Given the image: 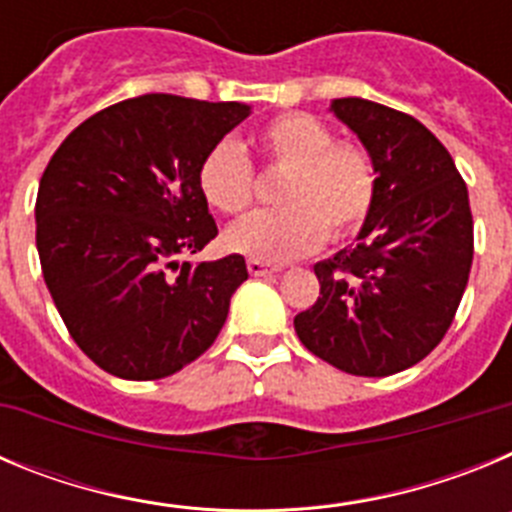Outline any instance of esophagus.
Listing matches in <instances>:
<instances>
[{"label":"esophagus","instance_id":"obj_1","mask_svg":"<svg viewBox=\"0 0 512 512\" xmlns=\"http://www.w3.org/2000/svg\"><path fill=\"white\" fill-rule=\"evenodd\" d=\"M248 274L251 277H266V274H277L279 266H271L266 264V261H259V259H248Z\"/></svg>","mask_w":512,"mask_h":512}]
</instances>
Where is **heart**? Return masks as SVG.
Listing matches in <instances>:
<instances>
[{
    "label": "heart",
    "mask_w": 512,
    "mask_h": 512,
    "mask_svg": "<svg viewBox=\"0 0 512 512\" xmlns=\"http://www.w3.org/2000/svg\"><path fill=\"white\" fill-rule=\"evenodd\" d=\"M271 169L284 171L277 184V210L241 217L225 230L230 251L259 261L297 259L328 238L354 233L377 194V171L364 146L333 140L318 117L287 112L264 122L253 138ZM197 187L210 207L238 215L251 205L253 169L233 140H220L202 156Z\"/></svg>",
    "instance_id": "heart-1"
}]
</instances>
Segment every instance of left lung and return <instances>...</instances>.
<instances>
[{
  "label": "left lung",
  "instance_id": "8db88e82",
  "mask_svg": "<svg viewBox=\"0 0 512 512\" xmlns=\"http://www.w3.org/2000/svg\"><path fill=\"white\" fill-rule=\"evenodd\" d=\"M377 171L374 205L346 246L315 264L320 297L295 318L307 351L356 377H390L446 336L467 289L474 225L467 184L415 117L361 97L330 102Z\"/></svg>",
  "mask_w": 512,
  "mask_h": 512
}]
</instances>
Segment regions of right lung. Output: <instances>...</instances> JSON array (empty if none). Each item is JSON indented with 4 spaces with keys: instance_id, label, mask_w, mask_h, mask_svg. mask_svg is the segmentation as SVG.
I'll use <instances>...</instances> for the list:
<instances>
[{
    "instance_id": "right-lung-1",
    "label": "right lung",
    "mask_w": 512,
    "mask_h": 512,
    "mask_svg": "<svg viewBox=\"0 0 512 512\" xmlns=\"http://www.w3.org/2000/svg\"><path fill=\"white\" fill-rule=\"evenodd\" d=\"M248 115L241 102L143 94L81 122L45 166L35 202L43 279L104 372L169 377L215 343L246 261L179 256L217 235L197 169Z\"/></svg>"
}]
</instances>
